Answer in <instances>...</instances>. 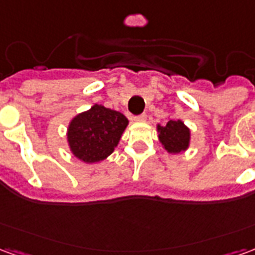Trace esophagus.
Returning a JSON list of instances; mask_svg holds the SVG:
<instances>
[{
	"instance_id": "34e87169",
	"label": "esophagus",
	"mask_w": 255,
	"mask_h": 255,
	"mask_svg": "<svg viewBox=\"0 0 255 255\" xmlns=\"http://www.w3.org/2000/svg\"><path fill=\"white\" fill-rule=\"evenodd\" d=\"M132 120L133 122H144V120H146V115L142 113V115H139V116H133Z\"/></svg>"
}]
</instances>
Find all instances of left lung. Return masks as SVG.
I'll use <instances>...</instances> for the list:
<instances>
[{
	"mask_svg": "<svg viewBox=\"0 0 255 255\" xmlns=\"http://www.w3.org/2000/svg\"><path fill=\"white\" fill-rule=\"evenodd\" d=\"M158 138L169 153H180L188 147L190 129L180 120H168L165 126H158Z\"/></svg>",
	"mask_w": 255,
	"mask_h": 255,
	"instance_id": "8db88e82",
	"label": "left lung"
}]
</instances>
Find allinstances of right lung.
Instances as JSON below:
<instances>
[{
  "mask_svg": "<svg viewBox=\"0 0 255 255\" xmlns=\"http://www.w3.org/2000/svg\"><path fill=\"white\" fill-rule=\"evenodd\" d=\"M127 124V117L120 112L94 105L69 124L68 142L71 150L84 162L104 160L115 150Z\"/></svg>",
  "mask_w": 255,
  "mask_h": 255,
  "instance_id": "right-lung-1",
  "label": "right lung"
}]
</instances>
